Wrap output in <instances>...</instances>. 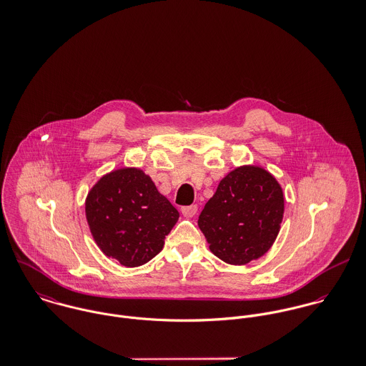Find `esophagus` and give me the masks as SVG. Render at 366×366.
I'll return each mask as SVG.
<instances>
[{"mask_svg":"<svg viewBox=\"0 0 366 366\" xmlns=\"http://www.w3.org/2000/svg\"><path fill=\"white\" fill-rule=\"evenodd\" d=\"M182 214L187 218L190 217H194L197 214V206L196 204H192V206H186V207H182Z\"/></svg>","mask_w":366,"mask_h":366,"instance_id":"obj_1","label":"esophagus"}]
</instances>
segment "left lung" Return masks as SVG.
<instances>
[{"label":"left lung","mask_w":366,"mask_h":366,"mask_svg":"<svg viewBox=\"0 0 366 366\" xmlns=\"http://www.w3.org/2000/svg\"><path fill=\"white\" fill-rule=\"evenodd\" d=\"M285 197L263 167H235L218 184L199 217L209 251L229 264H247L273 245L283 219Z\"/></svg>","instance_id":"left-lung-1"}]
</instances>
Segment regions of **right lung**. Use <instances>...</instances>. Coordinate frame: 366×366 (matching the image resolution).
<instances>
[{
  "label": "right lung",
  "mask_w": 366,
  "mask_h": 366,
  "mask_svg": "<svg viewBox=\"0 0 366 366\" xmlns=\"http://www.w3.org/2000/svg\"><path fill=\"white\" fill-rule=\"evenodd\" d=\"M86 218L105 257L137 267L162 251L179 211L138 167L104 174L89 192Z\"/></svg>",
  "instance_id": "add662e5"
}]
</instances>
